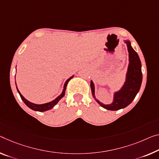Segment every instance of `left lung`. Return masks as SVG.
<instances>
[{"instance_id": "left-lung-1", "label": "left lung", "mask_w": 159, "mask_h": 159, "mask_svg": "<svg viewBox=\"0 0 159 159\" xmlns=\"http://www.w3.org/2000/svg\"><path fill=\"white\" fill-rule=\"evenodd\" d=\"M124 42L127 45L129 63L126 75V81L121 89L114 93L113 102L110 104H104L97 99L94 94V84L92 80L90 82L92 96L100 106L108 110H119L130 104L140 89L142 82L141 63L137 52L131 47L130 41L124 40Z\"/></svg>"}]
</instances>
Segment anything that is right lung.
<instances>
[{"label": "right lung", "instance_id": "1", "mask_svg": "<svg viewBox=\"0 0 159 159\" xmlns=\"http://www.w3.org/2000/svg\"><path fill=\"white\" fill-rule=\"evenodd\" d=\"M74 77V75L72 77H70L69 79H67L66 80V82L64 84V89L62 90V94H61L60 96H58L57 98L55 99L52 100V102H48V103H45V104H34V103H32V102H29L28 100H27L25 97H24L23 95L20 94V91H19L18 87H17V85H16V88H17V90H18V92L20 94V96L21 97V99L23 100L24 103H25L27 106H28L29 108L33 109L34 111H48V110H50L52 108H53V107H55L56 104H57V102L60 101V100L63 97L65 96V91H66V87H67V83L68 82L70 81V80L72 79V78Z\"/></svg>", "mask_w": 159, "mask_h": 159}]
</instances>
